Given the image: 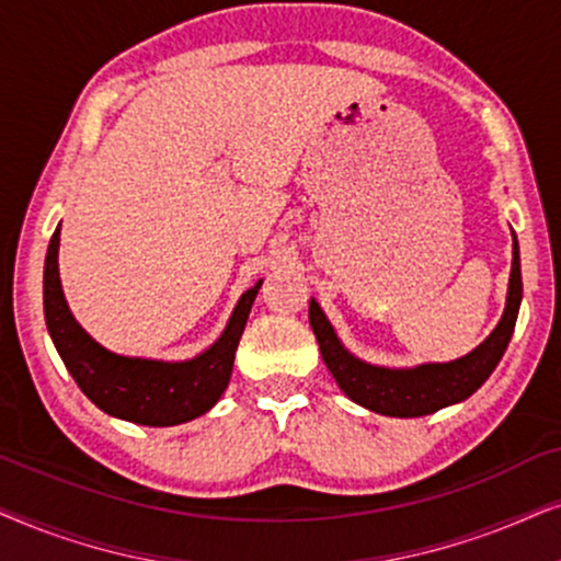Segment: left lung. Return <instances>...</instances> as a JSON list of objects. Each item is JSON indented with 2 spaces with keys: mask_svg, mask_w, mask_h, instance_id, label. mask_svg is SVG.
Returning <instances> with one entry per match:
<instances>
[{
  "mask_svg": "<svg viewBox=\"0 0 561 561\" xmlns=\"http://www.w3.org/2000/svg\"><path fill=\"white\" fill-rule=\"evenodd\" d=\"M520 300H524V282H520L518 238L513 233V264L503 318L480 346L469 351L467 356L454 358V362H428L417 364V367H379V364H369L354 356L343 346L331 320L325 318V312L312 297L308 316L312 333L318 339L320 356H323L328 371L348 400L379 415L421 417L442 408L457 405L480 390L484 379L492 375V369L503 358L507 343H511Z\"/></svg>",
  "mask_w": 561,
  "mask_h": 561,
  "instance_id": "8db88e82",
  "label": "left lung"
}]
</instances>
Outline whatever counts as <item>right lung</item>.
<instances>
[{
  "mask_svg": "<svg viewBox=\"0 0 561 561\" xmlns=\"http://www.w3.org/2000/svg\"><path fill=\"white\" fill-rule=\"evenodd\" d=\"M58 245H61V226L56 228L46 253L43 310H46V325L58 356L64 358L79 390L102 413L138 425L163 428V425H179L205 415L230 382L238 341H241L251 305L264 279L245 289L233 308V316L228 318V325L222 328L220 339L203 354L184 358V362L123 356L96 343L73 318L64 297L61 276H58Z\"/></svg>",
  "mask_w": 561,
  "mask_h": 561,
  "instance_id": "add662e5",
  "label": "right lung"
}]
</instances>
